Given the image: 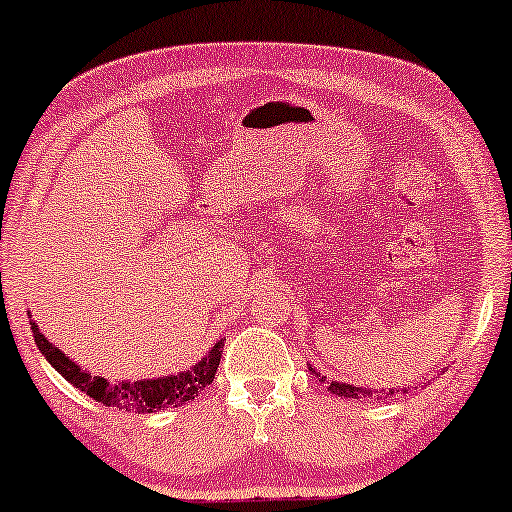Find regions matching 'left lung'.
Segmentation results:
<instances>
[{"label":"left lung","instance_id":"1","mask_svg":"<svg viewBox=\"0 0 512 512\" xmlns=\"http://www.w3.org/2000/svg\"><path fill=\"white\" fill-rule=\"evenodd\" d=\"M313 370V368H310ZM315 373V370H313ZM327 390L332 392V395H339V397H349V399H358V397H366V395H373L370 390H361V387H354V385H346V383H330ZM387 397V392H383ZM390 395H395V390H390Z\"/></svg>","mask_w":512,"mask_h":512}]
</instances>
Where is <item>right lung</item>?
<instances>
[{"label": "right lung", "mask_w": 512, "mask_h": 512, "mask_svg": "<svg viewBox=\"0 0 512 512\" xmlns=\"http://www.w3.org/2000/svg\"><path fill=\"white\" fill-rule=\"evenodd\" d=\"M31 330L40 354L48 358L50 366L55 368L64 380H69L74 387H79L81 392H86L88 397L105 404V407L137 411V414H151V411L166 407H180V404L195 399L199 392L207 385H211V380H214L223 349V342L214 344L209 356L204 358V361H199L195 368L178 375H170V378L137 380V383H110V380L101 378V375H91L76 366L72 358L64 356L55 344H50L48 339L43 337V332H38V325H35V322H31Z\"/></svg>", "instance_id": "add662e5"}]
</instances>
